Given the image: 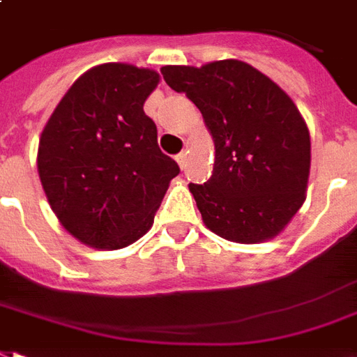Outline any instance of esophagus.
Wrapping results in <instances>:
<instances>
[{"label": "esophagus", "instance_id": "34e87169", "mask_svg": "<svg viewBox=\"0 0 357 357\" xmlns=\"http://www.w3.org/2000/svg\"><path fill=\"white\" fill-rule=\"evenodd\" d=\"M176 162H178L181 169L188 167V158H186V152H181V154L176 156Z\"/></svg>", "mask_w": 357, "mask_h": 357}]
</instances>
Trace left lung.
Segmentation results:
<instances>
[{
	"instance_id": "8db88e82",
	"label": "left lung",
	"mask_w": 357,
	"mask_h": 357,
	"mask_svg": "<svg viewBox=\"0 0 357 357\" xmlns=\"http://www.w3.org/2000/svg\"><path fill=\"white\" fill-rule=\"evenodd\" d=\"M214 141L213 175L190 184L205 226L233 243L277 237L301 208L310 171L309 128L282 88L239 60L165 66Z\"/></svg>"
}]
</instances>
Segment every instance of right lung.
Segmentation results:
<instances>
[{"mask_svg": "<svg viewBox=\"0 0 357 357\" xmlns=\"http://www.w3.org/2000/svg\"><path fill=\"white\" fill-rule=\"evenodd\" d=\"M154 69L103 63L80 75L48 118L37 171L60 224L92 248L141 239L181 169L158 146L143 105Z\"/></svg>", "mask_w": 357, "mask_h": 357, "instance_id": "1", "label": "right lung"}]
</instances>
